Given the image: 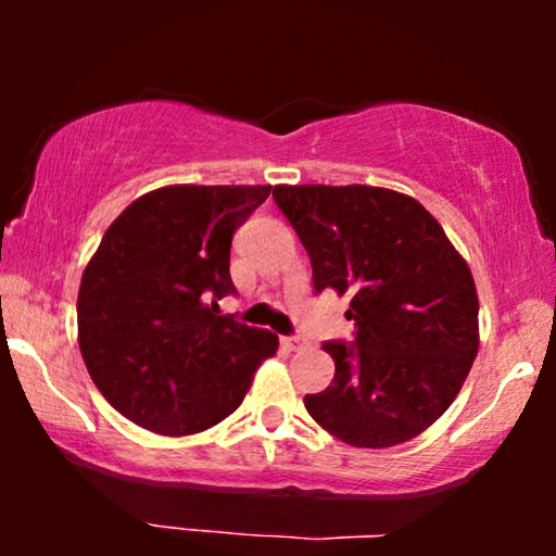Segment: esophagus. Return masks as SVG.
<instances>
[{"label":"esophagus","instance_id":"1","mask_svg":"<svg viewBox=\"0 0 556 556\" xmlns=\"http://www.w3.org/2000/svg\"><path fill=\"white\" fill-rule=\"evenodd\" d=\"M280 341H283V346L288 349V352H299V349L306 346V339L303 337H283Z\"/></svg>","mask_w":556,"mask_h":556}]
</instances>
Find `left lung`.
<instances>
[{
	"label": "left lung",
	"instance_id": "left-lung-1",
	"mask_svg": "<svg viewBox=\"0 0 556 556\" xmlns=\"http://www.w3.org/2000/svg\"><path fill=\"white\" fill-rule=\"evenodd\" d=\"M316 291L349 293L352 346L329 341L337 375L306 394L308 415L354 447H392L430 428L458 397L478 354L470 268L409 194L369 185H278Z\"/></svg>",
	"mask_w": 556,
	"mask_h": 556
}]
</instances>
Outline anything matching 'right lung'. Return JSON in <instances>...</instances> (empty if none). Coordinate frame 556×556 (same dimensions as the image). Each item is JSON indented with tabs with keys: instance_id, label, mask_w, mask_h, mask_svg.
<instances>
[{
	"instance_id": "obj_1",
	"label": "right lung",
	"mask_w": 556,
	"mask_h": 556,
	"mask_svg": "<svg viewBox=\"0 0 556 556\" xmlns=\"http://www.w3.org/2000/svg\"><path fill=\"white\" fill-rule=\"evenodd\" d=\"M270 185H169L134 200L83 270L78 344L111 407L166 438L223 422L276 354L268 329L219 316L232 232Z\"/></svg>"
}]
</instances>
